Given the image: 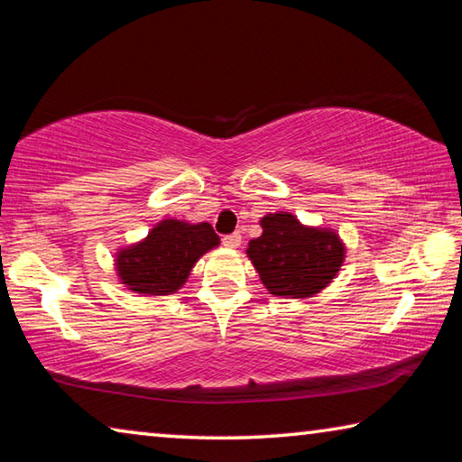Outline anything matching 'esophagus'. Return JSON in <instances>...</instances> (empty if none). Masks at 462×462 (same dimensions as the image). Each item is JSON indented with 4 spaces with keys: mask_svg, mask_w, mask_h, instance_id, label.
<instances>
[{
    "mask_svg": "<svg viewBox=\"0 0 462 462\" xmlns=\"http://www.w3.org/2000/svg\"><path fill=\"white\" fill-rule=\"evenodd\" d=\"M223 245L225 247H231L236 249L241 245V233H231V236H225L223 237Z\"/></svg>",
    "mask_w": 462,
    "mask_h": 462,
    "instance_id": "1",
    "label": "esophagus"
}]
</instances>
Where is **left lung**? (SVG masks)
Wrapping results in <instances>:
<instances>
[{"label":"left lung","mask_w":462,"mask_h":462,"mask_svg":"<svg viewBox=\"0 0 462 462\" xmlns=\"http://www.w3.org/2000/svg\"><path fill=\"white\" fill-rule=\"evenodd\" d=\"M260 225L247 255L270 294L305 299L334 281L346 254L336 231L305 226L291 213L266 215Z\"/></svg>","instance_id":"1"}]
</instances>
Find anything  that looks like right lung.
<instances>
[{
	"label": "right lung",
	"instance_id": "right-lung-1",
	"mask_svg": "<svg viewBox=\"0 0 462 462\" xmlns=\"http://www.w3.org/2000/svg\"><path fill=\"white\" fill-rule=\"evenodd\" d=\"M217 245L218 236L208 223L165 218L145 239L116 254L118 278L133 292L171 294L186 282L200 255Z\"/></svg>",
	"mask_w": 462,
	"mask_h": 462
}]
</instances>
